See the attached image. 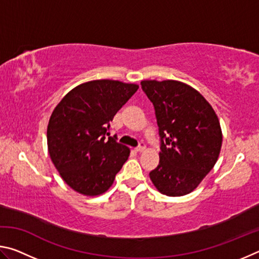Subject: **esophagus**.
<instances>
[{
    "label": "esophagus",
    "mask_w": 259,
    "mask_h": 259,
    "mask_svg": "<svg viewBox=\"0 0 259 259\" xmlns=\"http://www.w3.org/2000/svg\"><path fill=\"white\" fill-rule=\"evenodd\" d=\"M145 150H146V145L144 143H140V145L138 147H136V151L139 152V153H142V152H144Z\"/></svg>",
    "instance_id": "34e87169"
}]
</instances>
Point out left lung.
<instances>
[{
  "label": "left lung",
  "mask_w": 259,
  "mask_h": 259,
  "mask_svg": "<svg viewBox=\"0 0 259 259\" xmlns=\"http://www.w3.org/2000/svg\"><path fill=\"white\" fill-rule=\"evenodd\" d=\"M154 105L161 137L159 165L150 172L162 194L183 196L195 190L213 168L223 134L211 105L194 88L176 80H144Z\"/></svg>",
  "instance_id": "1"
}]
</instances>
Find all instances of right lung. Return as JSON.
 Returning <instances> with one entry per match:
<instances>
[{"mask_svg":"<svg viewBox=\"0 0 259 259\" xmlns=\"http://www.w3.org/2000/svg\"><path fill=\"white\" fill-rule=\"evenodd\" d=\"M139 85L94 80L74 88L52 112L47 129L48 152L67 185L98 196L113 185L130 148L109 136V122Z\"/></svg>","mask_w":259,"mask_h":259,"instance_id":"add662e5","label":"right lung"}]
</instances>
